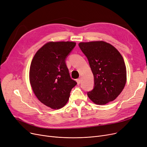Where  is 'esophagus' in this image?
<instances>
[{"mask_svg": "<svg viewBox=\"0 0 147 147\" xmlns=\"http://www.w3.org/2000/svg\"><path fill=\"white\" fill-rule=\"evenodd\" d=\"M76 82H77L78 84H80L81 83V79H80V78L77 79V80H76Z\"/></svg>", "mask_w": 147, "mask_h": 147, "instance_id": "1", "label": "esophagus"}]
</instances>
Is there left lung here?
Segmentation results:
<instances>
[{"instance_id": "left-lung-1", "label": "left lung", "mask_w": 147, "mask_h": 147, "mask_svg": "<svg viewBox=\"0 0 147 147\" xmlns=\"http://www.w3.org/2000/svg\"><path fill=\"white\" fill-rule=\"evenodd\" d=\"M81 50L87 57L94 76L93 89L87 92L97 105H105L115 99L126 82V67L121 54L103 41L81 42Z\"/></svg>"}]
</instances>
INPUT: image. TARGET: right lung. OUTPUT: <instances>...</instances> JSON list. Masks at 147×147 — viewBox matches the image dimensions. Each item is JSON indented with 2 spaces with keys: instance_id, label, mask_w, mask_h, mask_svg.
Wrapping results in <instances>:
<instances>
[{
  "instance_id": "1",
  "label": "right lung",
  "mask_w": 147,
  "mask_h": 147,
  "mask_svg": "<svg viewBox=\"0 0 147 147\" xmlns=\"http://www.w3.org/2000/svg\"><path fill=\"white\" fill-rule=\"evenodd\" d=\"M76 45L73 42H50L36 52L32 61L29 78L40 102L53 109L67 102L77 82L70 76L66 59Z\"/></svg>"
}]
</instances>
